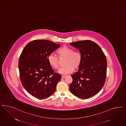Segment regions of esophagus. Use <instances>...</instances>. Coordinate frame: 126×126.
<instances>
[{"label": "esophagus", "mask_w": 126, "mask_h": 126, "mask_svg": "<svg viewBox=\"0 0 126 126\" xmlns=\"http://www.w3.org/2000/svg\"><path fill=\"white\" fill-rule=\"evenodd\" d=\"M66 77V76L63 75V76H62V78H64L65 77Z\"/></svg>", "instance_id": "1"}]
</instances>
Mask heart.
<instances>
[{
	"instance_id": "obj_1",
	"label": "heart",
	"mask_w": 126,
	"mask_h": 126,
	"mask_svg": "<svg viewBox=\"0 0 126 126\" xmlns=\"http://www.w3.org/2000/svg\"><path fill=\"white\" fill-rule=\"evenodd\" d=\"M57 54L60 57H65L64 67L62 68L58 71L62 74H68L72 73L74 69L79 68L81 64L82 56L81 53L78 51H73V49L68 46H64L59 49ZM49 65L54 69H58L59 67V60L57 57L51 54L48 57Z\"/></svg>"
}]
</instances>
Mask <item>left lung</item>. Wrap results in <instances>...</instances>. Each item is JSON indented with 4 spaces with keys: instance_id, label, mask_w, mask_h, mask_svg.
<instances>
[{
    "instance_id": "left-lung-1",
    "label": "left lung",
    "mask_w": 126,
    "mask_h": 126,
    "mask_svg": "<svg viewBox=\"0 0 126 126\" xmlns=\"http://www.w3.org/2000/svg\"><path fill=\"white\" fill-rule=\"evenodd\" d=\"M82 56L77 72L71 75L73 81L70 92L77 97H92L102 89L106 78L107 62L100 47L92 41H79L69 43Z\"/></svg>"
}]
</instances>
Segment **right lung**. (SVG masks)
Returning a JSON list of instances; mask_svg holds the SVG:
<instances>
[{"label": "right lung", "instance_id": "obj_1", "mask_svg": "<svg viewBox=\"0 0 126 126\" xmlns=\"http://www.w3.org/2000/svg\"><path fill=\"white\" fill-rule=\"evenodd\" d=\"M60 45L47 40H36L29 43L23 50L18 61L22 85L30 94L39 99L54 93L61 75L54 73L48 57Z\"/></svg>", "mask_w": 126, "mask_h": 126}]
</instances>
